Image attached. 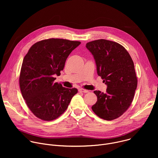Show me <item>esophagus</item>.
Listing matches in <instances>:
<instances>
[{"instance_id":"esophagus-1","label":"esophagus","mask_w":158,"mask_h":158,"mask_svg":"<svg viewBox=\"0 0 158 158\" xmlns=\"http://www.w3.org/2000/svg\"><path fill=\"white\" fill-rule=\"evenodd\" d=\"M79 91L81 92V93H89L88 90H86V89H79Z\"/></svg>"}]
</instances>
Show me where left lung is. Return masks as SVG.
<instances>
[{
  "label": "left lung",
  "mask_w": 158,
  "mask_h": 158,
  "mask_svg": "<svg viewBox=\"0 0 158 158\" xmlns=\"http://www.w3.org/2000/svg\"><path fill=\"white\" fill-rule=\"evenodd\" d=\"M96 61L98 74L107 85L106 93L94 91L98 101L92 106L100 118L111 121L122 116L131 106L138 78L133 60L121 44L106 39L86 44Z\"/></svg>",
  "instance_id": "8db88e82"
}]
</instances>
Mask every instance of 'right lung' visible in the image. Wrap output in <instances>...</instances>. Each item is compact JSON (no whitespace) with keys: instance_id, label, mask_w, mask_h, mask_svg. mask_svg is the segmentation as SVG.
<instances>
[{"instance_id":"1","label":"right lung","mask_w":158,"mask_h":158,"mask_svg":"<svg viewBox=\"0 0 158 158\" xmlns=\"http://www.w3.org/2000/svg\"><path fill=\"white\" fill-rule=\"evenodd\" d=\"M80 44L63 39H44L32 45L25 56L19 85L27 106L37 118L46 121L57 119L77 93L76 88L54 82V75L60 74L67 57Z\"/></svg>"}]
</instances>
